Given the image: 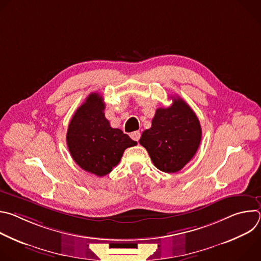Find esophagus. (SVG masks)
<instances>
[{
    "label": "esophagus",
    "mask_w": 261,
    "mask_h": 261,
    "mask_svg": "<svg viewBox=\"0 0 261 261\" xmlns=\"http://www.w3.org/2000/svg\"><path fill=\"white\" fill-rule=\"evenodd\" d=\"M140 136H141V134H140L139 131H134V132H132V133L130 134V137H131L133 140H135V141H138L139 138H140Z\"/></svg>",
    "instance_id": "esophagus-1"
}]
</instances>
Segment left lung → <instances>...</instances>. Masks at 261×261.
<instances>
[{"instance_id":"1","label":"left lung","mask_w":261,"mask_h":261,"mask_svg":"<svg viewBox=\"0 0 261 261\" xmlns=\"http://www.w3.org/2000/svg\"><path fill=\"white\" fill-rule=\"evenodd\" d=\"M172 100L171 106L156 110L152 127L139 139L154 165L167 173L179 171L193 158L202 134L192 108L179 97Z\"/></svg>"}]
</instances>
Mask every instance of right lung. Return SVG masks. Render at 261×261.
<instances>
[{
    "mask_svg": "<svg viewBox=\"0 0 261 261\" xmlns=\"http://www.w3.org/2000/svg\"><path fill=\"white\" fill-rule=\"evenodd\" d=\"M104 108L102 96L92 93L72 117L66 136L73 160L97 176L108 174L126 148L137 143L122 130L110 127Z\"/></svg>",
    "mask_w": 261,
    "mask_h": 261,
    "instance_id": "right-lung-1",
    "label": "right lung"
}]
</instances>
